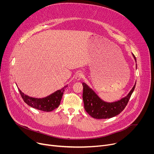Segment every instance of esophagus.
<instances>
[{
  "mask_svg": "<svg viewBox=\"0 0 154 154\" xmlns=\"http://www.w3.org/2000/svg\"><path fill=\"white\" fill-rule=\"evenodd\" d=\"M83 77H84L83 73L81 72H79L77 73L76 75H75V79L76 80H80Z\"/></svg>",
  "mask_w": 154,
  "mask_h": 154,
  "instance_id": "obj_1",
  "label": "esophagus"
}]
</instances>
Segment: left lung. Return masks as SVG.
I'll list each match as a JSON object with an SVG mask.
<instances>
[{
    "label": "left lung",
    "instance_id": "obj_1",
    "mask_svg": "<svg viewBox=\"0 0 154 154\" xmlns=\"http://www.w3.org/2000/svg\"><path fill=\"white\" fill-rule=\"evenodd\" d=\"M132 54L136 62L135 57L133 54ZM135 84L136 82L127 96L117 101L108 102L103 100L92 88L83 82L82 97L85 111L92 117L97 119H110L119 115L126 107L134 91Z\"/></svg>",
    "mask_w": 154,
    "mask_h": 154
}]
</instances>
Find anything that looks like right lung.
Returning <instances> with one entry per match:
<instances>
[{"label": "right lung", "instance_id": "1", "mask_svg": "<svg viewBox=\"0 0 154 154\" xmlns=\"http://www.w3.org/2000/svg\"><path fill=\"white\" fill-rule=\"evenodd\" d=\"M68 85L64 86L61 89L43 98H35L24 94L18 88L20 94L28 106L37 110L44 112H51L57 108L60 103V101L63 94V92Z\"/></svg>", "mask_w": 154, "mask_h": 154}]
</instances>
